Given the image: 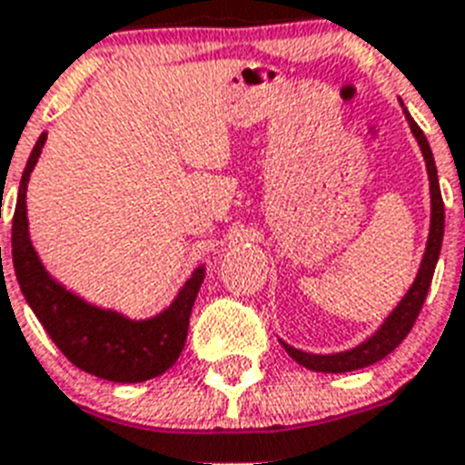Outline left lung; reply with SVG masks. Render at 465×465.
<instances>
[{
    "label": "left lung",
    "mask_w": 465,
    "mask_h": 465,
    "mask_svg": "<svg viewBox=\"0 0 465 465\" xmlns=\"http://www.w3.org/2000/svg\"><path fill=\"white\" fill-rule=\"evenodd\" d=\"M406 112V109H403ZM406 119L411 124V131L416 135L418 145L422 150V157H425V167H428L430 176V198H432V217H430V236L428 245H425V255H422L420 270H418V277L413 282V286L409 289V293L401 298V303L396 305L391 315L384 320V324L380 330L363 341L361 346L351 351H343V353H331V356H318V353H305V351H298L289 343L282 341V346L286 349V353L296 361L298 365H303L308 370H315V372H351V370L368 368V365L382 361L391 353V351L409 337V331L413 330L418 315H420V308L425 303V296L430 292V284H432V274H435L437 258H440L441 251V239H444V203H441L440 193V181H437V167L435 157H432V150H430V143L425 138V134L420 131L413 116L406 112Z\"/></svg>",
    "instance_id": "left-lung-1"
}]
</instances>
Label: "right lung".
Returning a JSON list of instances; mask_svg holds the SVG:
<instances>
[{
	"label": "right lung",
	"instance_id": "right-lung-1",
	"mask_svg": "<svg viewBox=\"0 0 465 465\" xmlns=\"http://www.w3.org/2000/svg\"><path fill=\"white\" fill-rule=\"evenodd\" d=\"M47 135H40L28 157L18 186L14 224H11V258L25 301L43 322L52 341L75 368L109 382H145L176 363L188 334V320L195 296L205 279V267L191 274L167 311L150 320H128L114 311H102L45 272L28 236L25 191L33 167L43 153Z\"/></svg>",
	"mask_w": 465,
	"mask_h": 465
}]
</instances>
